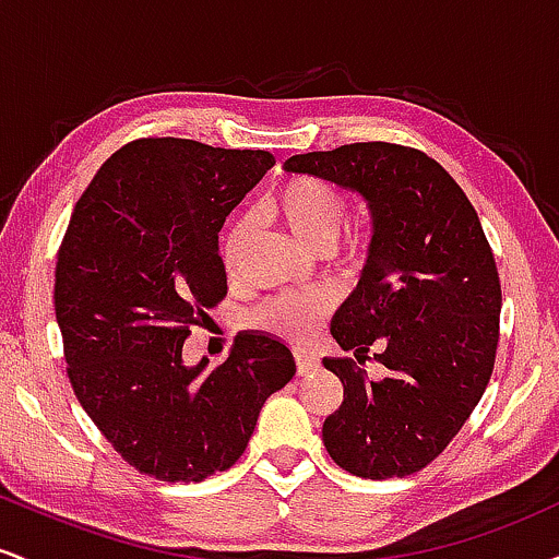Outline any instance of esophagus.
<instances>
[{
  "label": "esophagus",
  "instance_id": "obj_1",
  "mask_svg": "<svg viewBox=\"0 0 559 559\" xmlns=\"http://www.w3.org/2000/svg\"><path fill=\"white\" fill-rule=\"evenodd\" d=\"M294 360H297V370H299V376H305V373H312V370L318 368V357L316 355H310V352H294Z\"/></svg>",
  "mask_w": 559,
  "mask_h": 559
}]
</instances>
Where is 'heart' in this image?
Here are the masks:
<instances>
[{"label": "heart", "instance_id": "heart-1", "mask_svg": "<svg viewBox=\"0 0 559 559\" xmlns=\"http://www.w3.org/2000/svg\"><path fill=\"white\" fill-rule=\"evenodd\" d=\"M346 210H349V202H346V194L338 186L310 176L292 178V181H286L267 199V213L281 226L292 230L301 243L318 249V252H325L338 236V230L344 228ZM252 217L239 215L228 226L226 236H223L221 258L228 275L239 273L243 247H247L249 236H252ZM365 254H368V239L365 236H352L344 249L346 265H360ZM329 307L331 299L325 294L275 297L260 305L249 316V323L258 331L273 333V336L286 338V342H305V338L312 336V331H316L320 318L329 312Z\"/></svg>", "mask_w": 559, "mask_h": 559}]
</instances>
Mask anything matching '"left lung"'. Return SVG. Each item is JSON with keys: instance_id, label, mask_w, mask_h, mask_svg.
<instances>
[{"instance_id": "obj_1", "label": "left lung", "mask_w": 559, "mask_h": 559, "mask_svg": "<svg viewBox=\"0 0 559 559\" xmlns=\"http://www.w3.org/2000/svg\"><path fill=\"white\" fill-rule=\"evenodd\" d=\"M284 170L355 191L373 221L331 336L360 362L373 354L388 376L373 382L352 357H325L344 402L323 444L352 476L418 473L465 426L493 370L502 288L476 210L436 159L386 141L294 155Z\"/></svg>"}]
</instances>
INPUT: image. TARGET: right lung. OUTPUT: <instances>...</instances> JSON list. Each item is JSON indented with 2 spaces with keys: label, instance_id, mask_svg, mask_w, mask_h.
Returning a JSON list of instances; mask_svg holds the SVG:
<instances>
[{
  "label": "right lung",
  "instance_id": "1",
  "mask_svg": "<svg viewBox=\"0 0 559 559\" xmlns=\"http://www.w3.org/2000/svg\"><path fill=\"white\" fill-rule=\"evenodd\" d=\"M275 159L191 139H139L96 170L57 254L55 316L75 396L139 473L199 484L241 457L292 349L243 331L228 360L183 362L226 297L217 234Z\"/></svg>",
  "mask_w": 559,
  "mask_h": 559
}]
</instances>
